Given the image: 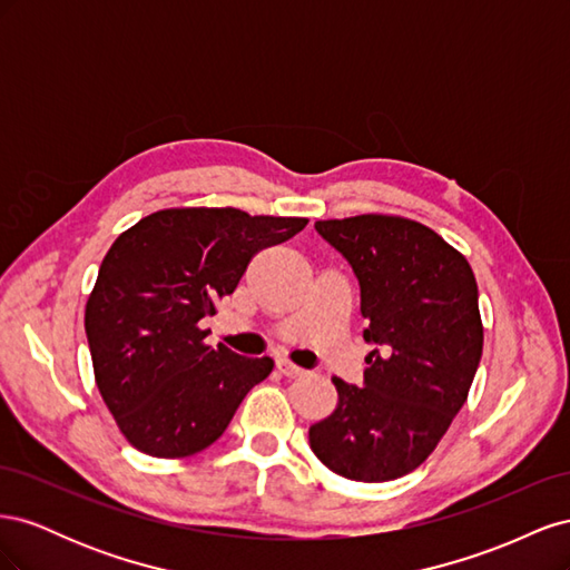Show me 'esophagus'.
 Here are the masks:
<instances>
[{"label":"esophagus","instance_id":"1","mask_svg":"<svg viewBox=\"0 0 570 570\" xmlns=\"http://www.w3.org/2000/svg\"><path fill=\"white\" fill-rule=\"evenodd\" d=\"M275 368H278L285 377H299V375L306 373V371L299 368L297 364H292L289 358H278V361H275Z\"/></svg>","mask_w":570,"mask_h":570}]
</instances>
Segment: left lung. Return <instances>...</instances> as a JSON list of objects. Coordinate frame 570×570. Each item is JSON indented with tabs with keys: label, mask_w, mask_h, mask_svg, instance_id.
I'll return each instance as SVG.
<instances>
[{
	"label": "left lung",
	"mask_w": 570,
	"mask_h": 570,
	"mask_svg": "<svg viewBox=\"0 0 570 570\" xmlns=\"http://www.w3.org/2000/svg\"><path fill=\"white\" fill-rule=\"evenodd\" d=\"M352 264L361 287L364 387L333 377L337 406L308 428V444L333 473L385 482L435 452L469 396L482 354L471 264L419 220L387 214L316 220Z\"/></svg>",
	"instance_id": "obj_1"
}]
</instances>
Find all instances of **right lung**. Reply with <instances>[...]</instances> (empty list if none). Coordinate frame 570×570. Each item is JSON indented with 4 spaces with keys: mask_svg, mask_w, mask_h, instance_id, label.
<instances>
[{
    "mask_svg": "<svg viewBox=\"0 0 570 570\" xmlns=\"http://www.w3.org/2000/svg\"><path fill=\"white\" fill-rule=\"evenodd\" d=\"M306 223L185 206L116 237L85 304V333L101 400L135 450L157 459L206 450L268 377L273 358L212 350L199 321L233 295L254 254Z\"/></svg>",
    "mask_w": 570,
    "mask_h": 570,
    "instance_id": "1",
    "label": "right lung"
}]
</instances>
